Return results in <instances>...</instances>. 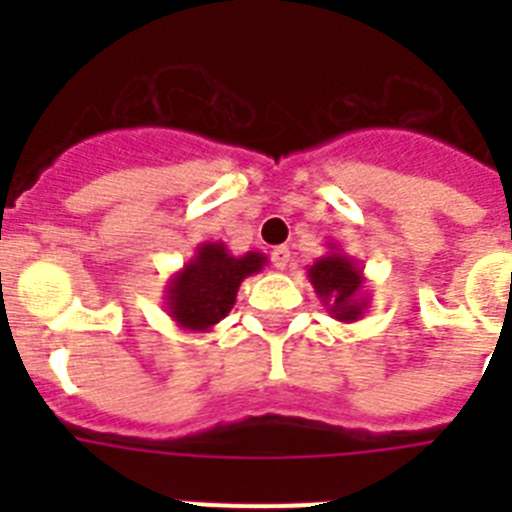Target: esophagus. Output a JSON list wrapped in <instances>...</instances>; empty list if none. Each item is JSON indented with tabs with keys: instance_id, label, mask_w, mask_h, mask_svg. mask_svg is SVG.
<instances>
[{
	"instance_id": "obj_1",
	"label": "esophagus",
	"mask_w": 512,
	"mask_h": 512,
	"mask_svg": "<svg viewBox=\"0 0 512 512\" xmlns=\"http://www.w3.org/2000/svg\"><path fill=\"white\" fill-rule=\"evenodd\" d=\"M289 256H292V253H289L287 246H277L271 251V264L277 266L279 271H284L289 266Z\"/></svg>"
}]
</instances>
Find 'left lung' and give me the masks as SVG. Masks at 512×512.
Returning a JSON list of instances; mask_svg holds the SVG:
<instances>
[{
	"label": "left lung",
	"instance_id": "8db88e82",
	"mask_svg": "<svg viewBox=\"0 0 512 512\" xmlns=\"http://www.w3.org/2000/svg\"><path fill=\"white\" fill-rule=\"evenodd\" d=\"M307 279L330 318L341 323H356L369 307L364 269L338 243H328V253L307 266Z\"/></svg>",
	"mask_w": 512,
	"mask_h": 512
}]
</instances>
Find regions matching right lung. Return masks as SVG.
Returning <instances> with one entry per match:
<instances>
[{
	"instance_id": "obj_1",
	"label": "right lung",
	"mask_w": 512,
	"mask_h": 512,
	"mask_svg": "<svg viewBox=\"0 0 512 512\" xmlns=\"http://www.w3.org/2000/svg\"><path fill=\"white\" fill-rule=\"evenodd\" d=\"M266 264L269 259L259 251L233 256L223 241L200 243L192 259L166 282L169 318L182 330L207 333L233 310L243 279L259 274Z\"/></svg>"
}]
</instances>
